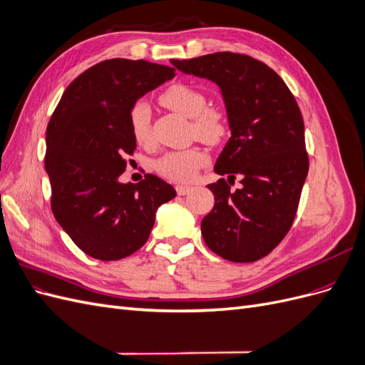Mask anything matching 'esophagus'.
Masks as SVG:
<instances>
[{
    "mask_svg": "<svg viewBox=\"0 0 365 365\" xmlns=\"http://www.w3.org/2000/svg\"><path fill=\"white\" fill-rule=\"evenodd\" d=\"M190 190H192V185H184V184L176 185V193L178 195H187Z\"/></svg>",
    "mask_w": 365,
    "mask_h": 365,
    "instance_id": "1",
    "label": "esophagus"
}]
</instances>
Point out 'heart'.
I'll use <instances>...</instances> for the list:
<instances>
[{
    "label": "heart",
    "instance_id": "b5f03b06",
    "mask_svg": "<svg viewBox=\"0 0 365 365\" xmlns=\"http://www.w3.org/2000/svg\"><path fill=\"white\" fill-rule=\"evenodd\" d=\"M160 102L187 118H192L190 128L195 137L205 141H217L225 135V114L216 108L207 106L205 94L189 83H173L160 96ZM130 134L140 146H148L152 141L150 134V108L146 102H137L129 113ZM208 163V153L192 146L180 150H169L153 163L161 176L172 181H189L202 165Z\"/></svg>",
    "mask_w": 365,
    "mask_h": 365
}]
</instances>
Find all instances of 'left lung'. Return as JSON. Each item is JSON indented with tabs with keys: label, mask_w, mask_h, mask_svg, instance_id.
<instances>
[{
	"label": "left lung",
	"mask_w": 365,
	"mask_h": 365,
	"mask_svg": "<svg viewBox=\"0 0 365 365\" xmlns=\"http://www.w3.org/2000/svg\"><path fill=\"white\" fill-rule=\"evenodd\" d=\"M175 68L216 83L231 137L215 172L240 176V189L220 178L207 187L215 207L201 222L207 247L225 260L256 262L288 233L309 170L304 123L292 93L267 63L247 54L219 51Z\"/></svg>",
	"instance_id": "obj_1"
}]
</instances>
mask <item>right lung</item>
<instances>
[{
	"mask_svg": "<svg viewBox=\"0 0 365 365\" xmlns=\"http://www.w3.org/2000/svg\"><path fill=\"white\" fill-rule=\"evenodd\" d=\"M175 68L148 61L109 59L67 86L47 126L46 170L58 224L85 254L120 260L146 244L160 205L176 196L170 184L148 173L121 182L137 145L129 113Z\"/></svg>",
	"mask_w": 365,
	"mask_h": 365,
	"instance_id": "right-lung-1",
	"label": "right lung"
}]
</instances>
